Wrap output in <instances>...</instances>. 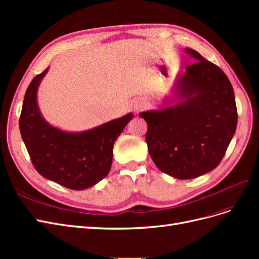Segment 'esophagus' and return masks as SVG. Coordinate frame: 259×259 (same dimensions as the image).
<instances>
[{
	"label": "esophagus",
	"instance_id": "34e87169",
	"mask_svg": "<svg viewBox=\"0 0 259 259\" xmlns=\"http://www.w3.org/2000/svg\"><path fill=\"white\" fill-rule=\"evenodd\" d=\"M134 110L136 111V112H139V111H142L143 109H144V105H143V103H140V101H136V103L134 104Z\"/></svg>",
	"mask_w": 259,
	"mask_h": 259
}]
</instances>
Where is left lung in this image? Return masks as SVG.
Wrapping results in <instances>:
<instances>
[{
    "label": "left lung",
    "mask_w": 259,
    "mask_h": 259,
    "mask_svg": "<svg viewBox=\"0 0 259 259\" xmlns=\"http://www.w3.org/2000/svg\"><path fill=\"white\" fill-rule=\"evenodd\" d=\"M195 62L176 84L180 101L139 113L147 122L146 142L154 164L178 179L199 177L223 160L236 133L238 112L232 85L223 70L194 50Z\"/></svg>",
    "instance_id": "1"
}]
</instances>
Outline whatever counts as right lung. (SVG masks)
<instances>
[{
    "instance_id": "right-lung-1",
    "label": "right lung",
    "mask_w": 259,
    "mask_h": 259,
    "mask_svg": "<svg viewBox=\"0 0 259 259\" xmlns=\"http://www.w3.org/2000/svg\"><path fill=\"white\" fill-rule=\"evenodd\" d=\"M48 69L26 91L19 130L33 166L43 177L72 190H83L104 179L111 168L113 144L133 119L128 113L82 133H67L46 122L36 104V91Z\"/></svg>"
}]
</instances>
